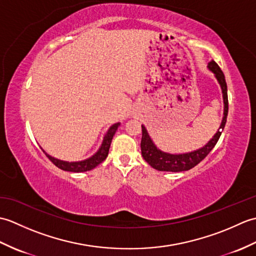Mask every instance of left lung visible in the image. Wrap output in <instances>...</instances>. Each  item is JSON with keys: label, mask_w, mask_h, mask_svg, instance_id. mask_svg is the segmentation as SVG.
<instances>
[{"label": "left lung", "mask_w": 256, "mask_h": 256, "mask_svg": "<svg viewBox=\"0 0 256 256\" xmlns=\"http://www.w3.org/2000/svg\"><path fill=\"white\" fill-rule=\"evenodd\" d=\"M208 69L214 74V77L220 84L222 91V98H224V116L216 133L212 136V138L208 143L204 144L202 148L194 150L187 153L180 154H172L167 153L160 150L153 140L150 138L148 130L142 125V140H140V150H142L143 158L148 162V164L160 172H184L192 170V167L198 165L204 157L208 155L211 150L214 148V145L219 140L220 135L224 131L226 122L228 110H229V104H228V88L224 74L222 72L220 67L214 60H211L208 64Z\"/></svg>", "instance_id": "8db88e82"}]
</instances>
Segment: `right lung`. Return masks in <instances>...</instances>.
<instances>
[{"label": "right lung", "instance_id": "add662e5", "mask_svg": "<svg viewBox=\"0 0 256 256\" xmlns=\"http://www.w3.org/2000/svg\"><path fill=\"white\" fill-rule=\"evenodd\" d=\"M120 122L114 123L113 125H111L110 128L108 130V132L106 133L104 138H103L102 144L99 148V150H96V153H94L91 157L84 160H79V162H66V160H62L55 158V157L50 156V154H47L46 152L42 150V152L46 154V156L50 158L54 164H55L58 168H60L62 170L66 172H88L94 170L98 165L101 164V162L104 160L108 154V150H110V145L112 142V138L116 134L118 128L120 126Z\"/></svg>", "mask_w": 256, "mask_h": 256}]
</instances>
